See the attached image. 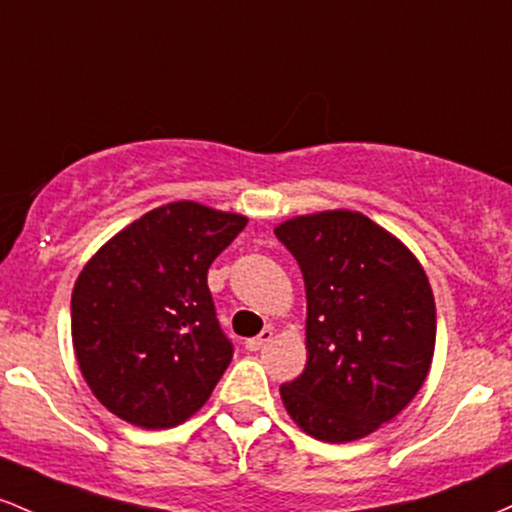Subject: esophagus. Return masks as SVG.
<instances>
[{"mask_svg":"<svg viewBox=\"0 0 512 512\" xmlns=\"http://www.w3.org/2000/svg\"><path fill=\"white\" fill-rule=\"evenodd\" d=\"M271 338H273V331L271 329H263L261 333H258V336L246 338V350H261L268 341H271Z\"/></svg>","mask_w":512,"mask_h":512,"instance_id":"34e87169","label":"esophagus"}]
</instances>
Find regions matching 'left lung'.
Listing matches in <instances>:
<instances>
[{"mask_svg": "<svg viewBox=\"0 0 512 512\" xmlns=\"http://www.w3.org/2000/svg\"><path fill=\"white\" fill-rule=\"evenodd\" d=\"M275 237L307 290V365L280 387L292 421L324 442L375 433L409 406L435 350V300L418 258L363 212L292 217Z\"/></svg>", "mask_w": 512, "mask_h": 512, "instance_id": "left-lung-1", "label": "left lung"}]
</instances>
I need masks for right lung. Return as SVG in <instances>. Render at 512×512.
<instances>
[{"label":"right lung","mask_w":512,"mask_h":512,"mask_svg":"<svg viewBox=\"0 0 512 512\" xmlns=\"http://www.w3.org/2000/svg\"><path fill=\"white\" fill-rule=\"evenodd\" d=\"M237 212L179 200L89 258L72 290V343L96 399L147 430L191 418L232 363L208 268L246 227Z\"/></svg>","instance_id":"1"}]
</instances>
